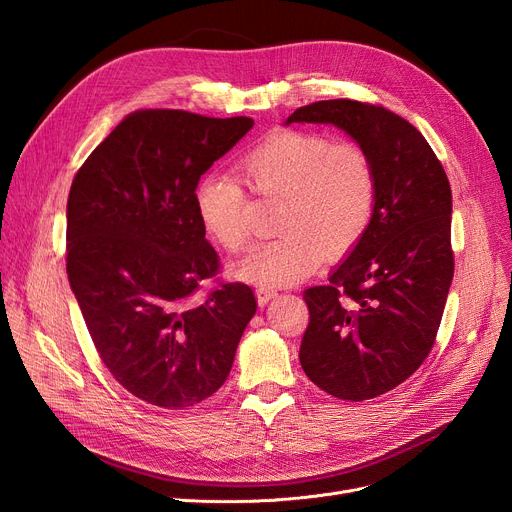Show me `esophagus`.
<instances>
[{
    "label": "esophagus",
    "mask_w": 512,
    "mask_h": 512,
    "mask_svg": "<svg viewBox=\"0 0 512 512\" xmlns=\"http://www.w3.org/2000/svg\"><path fill=\"white\" fill-rule=\"evenodd\" d=\"M255 294H257V303L259 305H267L270 303L274 297H276V288H272V286H257V290H255Z\"/></svg>",
    "instance_id": "esophagus-1"
}]
</instances>
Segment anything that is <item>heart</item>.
Returning a JSON list of instances; mask_svg holds the SVG:
<instances>
[{
	"label": "heart",
	"instance_id": "obj_1",
	"mask_svg": "<svg viewBox=\"0 0 512 512\" xmlns=\"http://www.w3.org/2000/svg\"><path fill=\"white\" fill-rule=\"evenodd\" d=\"M240 178L263 199L280 201L278 238L234 265L242 280L286 286L307 278L317 263L351 253L367 234L378 205V174L353 143H334L313 130H280L238 164ZM203 230L230 253L251 240L249 193L236 178L207 174L195 188Z\"/></svg>",
	"mask_w": 512,
	"mask_h": 512
}]
</instances>
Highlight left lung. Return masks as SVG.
Returning <instances> with one entry per match:
<instances>
[{
	"label": "left lung",
	"instance_id": "obj_1",
	"mask_svg": "<svg viewBox=\"0 0 512 512\" xmlns=\"http://www.w3.org/2000/svg\"><path fill=\"white\" fill-rule=\"evenodd\" d=\"M334 124L357 141L378 174L373 222L309 307L299 359L324 392L361 402L419 369L432 351L454 276L448 176L423 134L382 105L315 101L286 124Z\"/></svg>",
	"mask_w": 512,
	"mask_h": 512
}]
</instances>
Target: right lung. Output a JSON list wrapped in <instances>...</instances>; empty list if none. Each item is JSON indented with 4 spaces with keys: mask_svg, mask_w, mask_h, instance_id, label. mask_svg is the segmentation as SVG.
<instances>
[{
    "mask_svg": "<svg viewBox=\"0 0 512 512\" xmlns=\"http://www.w3.org/2000/svg\"><path fill=\"white\" fill-rule=\"evenodd\" d=\"M253 120L182 110L128 114L76 172L66 207V272L105 367L130 394L188 409L218 390L257 301L222 282L195 188Z\"/></svg>",
    "mask_w": 512,
    "mask_h": 512,
    "instance_id": "obj_1",
    "label": "right lung"
}]
</instances>
